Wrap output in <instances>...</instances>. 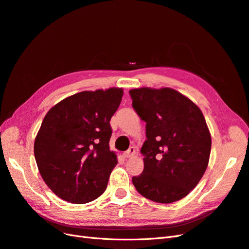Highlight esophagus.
Segmentation results:
<instances>
[{
	"mask_svg": "<svg viewBox=\"0 0 249 249\" xmlns=\"http://www.w3.org/2000/svg\"><path fill=\"white\" fill-rule=\"evenodd\" d=\"M136 148L134 147H130L128 150H127L126 152H124L123 153V158H125V159H129V158H132V156H134L136 155Z\"/></svg>",
	"mask_w": 249,
	"mask_h": 249,
	"instance_id": "obj_1",
	"label": "esophagus"
}]
</instances>
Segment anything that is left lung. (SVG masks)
Returning a JSON list of instances; mask_svg holds the SVG:
<instances>
[{"label":"left lung","mask_w":249,"mask_h":249,"mask_svg":"<svg viewBox=\"0 0 249 249\" xmlns=\"http://www.w3.org/2000/svg\"><path fill=\"white\" fill-rule=\"evenodd\" d=\"M132 106L146 122L141 153L144 171L132 177L139 193L171 203L186 197L208 168L212 138L201 109L173 89L129 90Z\"/></svg>","instance_id":"1"}]
</instances>
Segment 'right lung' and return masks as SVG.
I'll return each instance as SVG.
<instances>
[{
    "instance_id": "1",
    "label": "right lung",
    "mask_w": 249,
    "mask_h": 249,
    "mask_svg": "<svg viewBox=\"0 0 249 249\" xmlns=\"http://www.w3.org/2000/svg\"><path fill=\"white\" fill-rule=\"evenodd\" d=\"M123 93L122 88L83 90L55 104L42 120L35 160L42 179L61 199L81 204L104 193L118 164L109 150V122Z\"/></svg>"
}]
</instances>
